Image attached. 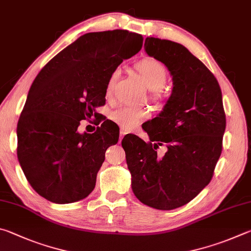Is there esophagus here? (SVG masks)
<instances>
[{
  "label": "esophagus",
  "mask_w": 251,
  "mask_h": 251,
  "mask_svg": "<svg viewBox=\"0 0 251 251\" xmlns=\"http://www.w3.org/2000/svg\"><path fill=\"white\" fill-rule=\"evenodd\" d=\"M126 134V131L125 130H120V141H121V140L123 139V137H125V135Z\"/></svg>",
  "instance_id": "obj_1"
}]
</instances>
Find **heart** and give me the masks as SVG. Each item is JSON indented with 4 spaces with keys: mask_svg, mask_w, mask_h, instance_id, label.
I'll list each match as a JSON object with an SVG mask.
<instances>
[{
    "mask_svg": "<svg viewBox=\"0 0 251 251\" xmlns=\"http://www.w3.org/2000/svg\"><path fill=\"white\" fill-rule=\"evenodd\" d=\"M135 69L141 75L146 85L151 90H154L156 95H159V89H161L165 85L166 80H168V72H166V68L164 66L156 59L144 58L135 64ZM119 75H120V69L119 68L113 69L112 73L110 74L107 87H105L107 95H110L112 92L114 82L118 79ZM148 116L149 112L146 109L129 107V105H121V107L113 110L110 117H111L112 120L117 125L121 126L122 130L131 131L134 128H137L139 123L143 121L144 119H147Z\"/></svg>",
    "mask_w": 251,
    "mask_h": 251,
    "instance_id": "1",
    "label": "heart"
}]
</instances>
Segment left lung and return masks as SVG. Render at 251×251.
I'll return each mask as SVG.
<instances>
[{
  "label": "left lung",
  "instance_id": "8db88e82",
  "mask_svg": "<svg viewBox=\"0 0 251 251\" xmlns=\"http://www.w3.org/2000/svg\"><path fill=\"white\" fill-rule=\"evenodd\" d=\"M144 48L168 67L173 90L163 111L144 129L150 142L126 135L122 148L137 199L170 210L187 204L208 185L222 154L226 114L217 79L186 47L147 37ZM163 144L168 151L159 157L155 150Z\"/></svg>",
  "mask_w": 251,
  "mask_h": 251
}]
</instances>
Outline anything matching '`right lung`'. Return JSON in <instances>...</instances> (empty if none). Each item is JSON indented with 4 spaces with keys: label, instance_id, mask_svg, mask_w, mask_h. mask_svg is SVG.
Returning <instances> with one entry per match:
<instances>
[{
    "label": "right lung",
    "instance_id": "add662e5",
    "mask_svg": "<svg viewBox=\"0 0 251 251\" xmlns=\"http://www.w3.org/2000/svg\"><path fill=\"white\" fill-rule=\"evenodd\" d=\"M142 45V35L126 29L87 33L38 73L17 123V157L44 199L68 204L94 191L104 153L119 134L108 120L94 133H79L78 126L98 117L110 74Z\"/></svg>",
    "mask_w": 251,
    "mask_h": 251
}]
</instances>
